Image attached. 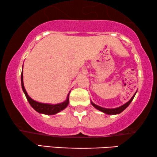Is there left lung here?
I'll use <instances>...</instances> for the list:
<instances>
[{
    "label": "left lung",
    "mask_w": 157,
    "mask_h": 157,
    "mask_svg": "<svg viewBox=\"0 0 157 157\" xmlns=\"http://www.w3.org/2000/svg\"><path fill=\"white\" fill-rule=\"evenodd\" d=\"M136 92H137V91H136ZM136 93H135V94L133 95V96H132V98H130V100L129 101L127 102L126 104H123L122 106H121L120 107H117V108H114V109L104 108V107L99 106H98V105L95 104L94 103H93L92 101H91V104H92L93 106L95 107V108L99 110V111H101V112L105 113V114H120V113H121L122 112H123V111L127 107H128L129 105H130V103H131V101H132V99L134 98L135 96H136Z\"/></svg>",
    "instance_id": "left-lung-1"
}]
</instances>
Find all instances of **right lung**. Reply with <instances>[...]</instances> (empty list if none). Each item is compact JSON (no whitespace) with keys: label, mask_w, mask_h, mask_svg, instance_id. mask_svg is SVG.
Instances as JSON below:
<instances>
[{"label":"right lung","mask_w":157,"mask_h":157,"mask_svg":"<svg viewBox=\"0 0 157 157\" xmlns=\"http://www.w3.org/2000/svg\"><path fill=\"white\" fill-rule=\"evenodd\" d=\"M23 71V68H22ZM21 88H22L23 92L25 93L26 98H27V101L29 103V104L31 105V106L33 107L36 112L40 113V114H44L47 115H53L56 114L57 113H59L61 111L64 110L66 107L68 106L69 104V92L68 96H67V100L65 101L60 103V104H43V103H40L32 99L30 97L28 96L27 91H26L25 86H24V82H23V72H21Z\"/></svg>","instance_id":"add662e5"}]
</instances>
